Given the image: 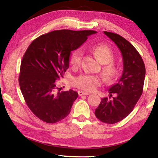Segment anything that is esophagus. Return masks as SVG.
Wrapping results in <instances>:
<instances>
[{"label":"esophagus","mask_w":158,"mask_h":158,"mask_svg":"<svg viewBox=\"0 0 158 158\" xmlns=\"http://www.w3.org/2000/svg\"><path fill=\"white\" fill-rule=\"evenodd\" d=\"M78 94L79 96H81V95H89L90 93H88V92H85V91H83V90H79L78 91Z\"/></svg>","instance_id":"obj_1"}]
</instances>
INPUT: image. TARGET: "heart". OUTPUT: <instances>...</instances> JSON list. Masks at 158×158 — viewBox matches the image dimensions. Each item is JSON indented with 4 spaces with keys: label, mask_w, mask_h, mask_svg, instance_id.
<instances>
[{
    "label": "heart",
    "mask_w": 158,
    "mask_h": 158,
    "mask_svg": "<svg viewBox=\"0 0 158 158\" xmlns=\"http://www.w3.org/2000/svg\"><path fill=\"white\" fill-rule=\"evenodd\" d=\"M92 51L100 63L105 64L102 68V73L106 81H113L118 74V69L111 63L114 59V53L110 47L106 44H98L92 47ZM83 58V51L77 49L72 53L69 62L72 67L77 69L81 65ZM102 78L100 76L89 74H82L76 77L73 80V84L80 89L93 91L100 85Z\"/></svg>",
    "instance_id": "heart-1"
}]
</instances>
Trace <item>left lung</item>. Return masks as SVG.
Masks as SVG:
<instances>
[{"mask_svg":"<svg viewBox=\"0 0 158 158\" xmlns=\"http://www.w3.org/2000/svg\"><path fill=\"white\" fill-rule=\"evenodd\" d=\"M121 52L123 73L117 84L108 90L109 98L101 100L95 109V116L100 121L114 124L126 118L135 108L143 93L146 68L142 58L135 47L118 34L104 32ZM114 94L112 100L109 99Z\"/></svg>","mask_w":158,"mask_h":158,"instance_id":"1","label":"left lung"}]
</instances>
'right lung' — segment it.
I'll return each mask as SVG.
<instances>
[{
  "instance_id": "right-lung-1",
  "label": "right lung",
  "mask_w": 158,
  "mask_h": 158,
  "mask_svg": "<svg viewBox=\"0 0 158 158\" xmlns=\"http://www.w3.org/2000/svg\"><path fill=\"white\" fill-rule=\"evenodd\" d=\"M94 31L58 30L42 35L29 45L21 63L19 83L26 105L47 123L65 118L78 93L61 91L58 80L69 68V55L84 43Z\"/></svg>"
}]
</instances>
